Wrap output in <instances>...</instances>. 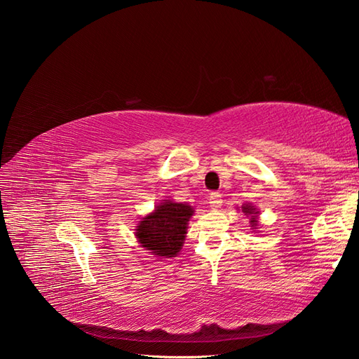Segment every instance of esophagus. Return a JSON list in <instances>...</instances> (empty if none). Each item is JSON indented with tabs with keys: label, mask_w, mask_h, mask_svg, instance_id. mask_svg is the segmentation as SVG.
Wrapping results in <instances>:
<instances>
[{
	"label": "esophagus",
	"mask_w": 359,
	"mask_h": 359,
	"mask_svg": "<svg viewBox=\"0 0 359 359\" xmlns=\"http://www.w3.org/2000/svg\"><path fill=\"white\" fill-rule=\"evenodd\" d=\"M222 203H223V201H222V194H220V193H217V191H212V193L210 194V206H211V208H212V210L220 208Z\"/></svg>",
	"instance_id": "obj_1"
}]
</instances>
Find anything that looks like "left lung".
Segmentation results:
<instances>
[{
  "mask_svg": "<svg viewBox=\"0 0 359 359\" xmlns=\"http://www.w3.org/2000/svg\"><path fill=\"white\" fill-rule=\"evenodd\" d=\"M241 210H243V212H245L247 215L252 217V219H250V223H252L253 229H257L256 226H257V214H259V211L255 208L253 205H250V203H244L241 206Z\"/></svg>",
  "mask_w": 359,
  "mask_h": 359,
  "instance_id": "obj_1",
  "label": "left lung"
}]
</instances>
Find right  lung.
Listing matches in <instances>:
<instances>
[{
    "label": "right lung",
    "mask_w": 359,
    "mask_h": 359,
    "mask_svg": "<svg viewBox=\"0 0 359 359\" xmlns=\"http://www.w3.org/2000/svg\"><path fill=\"white\" fill-rule=\"evenodd\" d=\"M193 212L187 203L170 199L161 202L154 212L139 222L135 232L137 241L158 257H175L186 240L187 224Z\"/></svg>",
    "instance_id": "obj_1"
}]
</instances>
